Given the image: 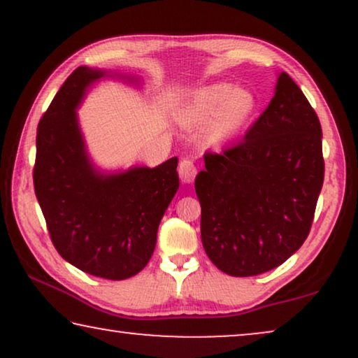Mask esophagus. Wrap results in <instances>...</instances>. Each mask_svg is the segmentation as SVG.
I'll return each mask as SVG.
<instances>
[{
  "mask_svg": "<svg viewBox=\"0 0 358 358\" xmlns=\"http://www.w3.org/2000/svg\"><path fill=\"white\" fill-rule=\"evenodd\" d=\"M197 174V168H195L194 161L190 158H182L179 163V176L184 182H192Z\"/></svg>",
  "mask_w": 358,
  "mask_h": 358,
  "instance_id": "34e87169",
  "label": "esophagus"
}]
</instances>
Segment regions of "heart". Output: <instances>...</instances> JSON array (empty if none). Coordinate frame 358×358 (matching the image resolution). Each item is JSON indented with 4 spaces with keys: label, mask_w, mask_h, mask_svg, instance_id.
I'll return each instance as SVG.
<instances>
[{
    "label": "heart",
    "mask_w": 358,
    "mask_h": 358,
    "mask_svg": "<svg viewBox=\"0 0 358 358\" xmlns=\"http://www.w3.org/2000/svg\"><path fill=\"white\" fill-rule=\"evenodd\" d=\"M256 107V96L251 91L218 83L195 92L185 109V119L192 124H205L215 119L210 136L213 140H224L251 120Z\"/></svg>",
    "instance_id": "1"
}]
</instances>
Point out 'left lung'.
<instances>
[{
    "mask_svg": "<svg viewBox=\"0 0 358 358\" xmlns=\"http://www.w3.org/2000/svg\"><path fill=\"white\" fill-rule=\"evenodd\" d=\"M322 130L287 73L244 140L205 153L195 178L205 252L220 271L251 277L272 271L305 243L324 180Z\"/></svg>",
    "mask_w": 358,
    "mask_h": 358,
    "instance_id": "left-lung-1",
    "label": "left lung"
}]
</instances>
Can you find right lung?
Wrapping results in <instances>:
<instances>
[{
  "instance_id": "add662e5",
  "label": "right lung",
  "mask_w": 358,
  "mask_h": 358,
  "mask_svg": "<svg viewBox=\"0 0 358 358\" xmlns=\"http://www.w3.org/2000/svg\"><path fill=\"white\" fill-rule=\"evenodd\" d=\"M104 71L76 68L37 127L34 189L58 254L91 275L124 280L148 264L179 187L178 158L101 176L87 161L75 109Z\"/></svg>"
}]
</instances>
